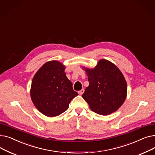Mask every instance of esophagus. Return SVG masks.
<instances>
[{
	"instance_id": "34e87169",
	"label": "esophagus",
	"mask_w": 155,
	"mask_h": 155,
	"mask_svg": "<svg viewBox=\"0 0 155 155\" xmlns=\"http://www.w3.org/2000/svg\"><path fill=\"white\" fill-rule=\"evenodd\" d=\"M84 89H82V90H81V91H78L79 95H82L84 94Z\"/></svg>"
}]
</instances>
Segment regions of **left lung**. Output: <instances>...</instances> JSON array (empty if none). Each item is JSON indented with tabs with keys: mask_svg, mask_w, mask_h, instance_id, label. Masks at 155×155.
Returning <instances> with one entry per match:
<instances>
[{
	"mask_svg": "<svg viewBox=\"0 0 155 155\" xmlns=\"http://www.w3.org/2000/svg\"><path fill=\"white\" fill-rule=\"evenodd\" d=\"M88 87L82 95L91 109L106 116L116 111L126 100L127 84L119 69L110 61L102 59L94 69L84 68Z\"/></svg>",
	"mask_w": 155,
	"mask_h": 155,
	"instance_id": "left-lung-1",
	"label": "left lung"
}]
</instances>
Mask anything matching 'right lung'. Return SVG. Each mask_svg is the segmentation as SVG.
<instances>
[{
	"mask_svg": "<svg viewBox=\"0 0 155 155\" xmlns=\"http://www.w3.org/2000/svg\"><path fill=\"white\" fill-rule=\"evenodd\" d=\"M65 67L58 61L45 63L32 80L31 97L38 110L48 117L66 111L71 101L78 94L64 73Z\"/></svg>",
	"mask_w": 155,
	"mask_h": 155,
	"instance_id": "right-lung-1",
	"label": "right lung"
}]
</instances>
